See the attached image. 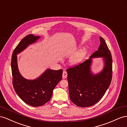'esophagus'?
Listing matches in <instances>:
<instances>
[{
  "label": "esophagus",
  "instance_id": "1",
  "mask_svg": "<svg viewBox=\"0 0 127 127\" xmlns=\"http://www.w3.org/2000/svg\"><path fill=\"white\" fill-rule=\"evenodd\" d=\"M67 72H66L65 71H63V75H62L63 78V79H65V78H67Z\"/></svg>",
  "mask_w": 127,
  "mask_h": 127
}]
</instances>
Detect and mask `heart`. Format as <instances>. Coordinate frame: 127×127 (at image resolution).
Here are the masks:
<instances>
[{
	"label": "heart",
	"mask_w": 127,
	"mask_h": 127,
	"mask_svg": "<svg viewBox=\"0 0 127 127\" xmlns=\"http://www.w3.org/2000/svg\"><path fill=\"white\" fill-rule=\"evenodd\" d=\"M88 50L86 47H82L79 49L70 59L69 62L72 66H77L80 64L85 60L87 54Z\"/></svg>",
	"instance_id": "obj_1"
}]
</instances>
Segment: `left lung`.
Wrapping results in <instances>:
<instances>
[{"mask_svg": "<svg viewBox=\"0 0 127 127\" xmlns=\"http://www.w3.org/2000/svg\"><path fill=\"white\" fill-rule=\"evenodd\" d=\"M98 49L88 60L77 66L66 70L68 91L71 100L81 107L92 106L101 99L111 84L112 77V59L105 40L100 37ZM102 57L104 62L102 71L94 75L90 66L92 58Z\"/></svg>", "mask_w": 127, "mask_h": 127, "instance_id": "left-lung-1", "label": "left lung"}]
</instances>
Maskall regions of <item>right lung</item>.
<instances>
[{
	"label": "right lung",
	"mask_w": 127,
	"mask_h": 127,
	"mask_svg": "<svg viewBox=\"0 0 127 127\" xmlns=\"http://www.w3.org/2000/svg\"><path fill=\"white\" fill-rule=\"evenodd\" d=\"M39 36L29 34L25 37L14 50L11 68L13 85L20 98L25 103L33 107L43 105L51 98L53 90L62 78L63 70H46L38 78L28 80L20 74L17 66V55L32 43L37 41Z\"/></svg>",
	"instance_id": "obj_1"
}]
</instances>
